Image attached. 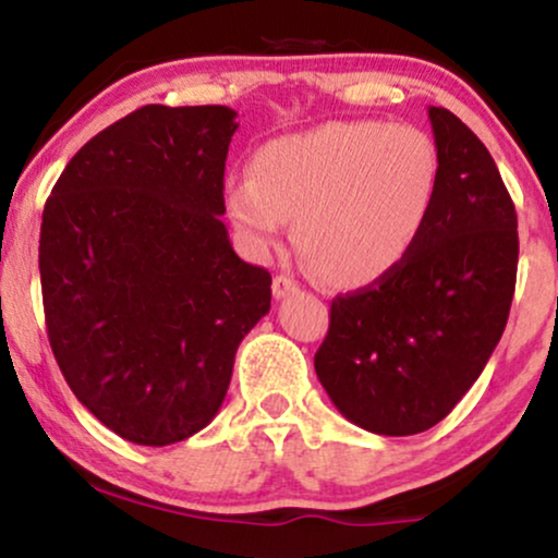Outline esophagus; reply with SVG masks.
Here are the masks:
<instances>
[{
  "mask_svg": "<svg viewBox=\"0 0 558 558\" xmlns=\"http://www.w3.org/2000/svg\"><path fill=\"white\" fill-rule=\"evenodd\" d=\"M296 291H299V283L291 278V275H275V280H272L275 299H286Z\"/></svg>",
  "mask_w": 558,
  "mask_h": 558,
  "instance_id": "obj_1",
  "label": "esophagus"
}]
</instances>
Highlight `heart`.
Here are the masks:
<instances>
[{"label": "heart", "mask_w": 558, "mask_h": 558, "mask_svg": "<svg viewBox=\"0 0 558 558\" xmlns=\"http://www.w3.org/2000/svg\"><path fill=\"white\" fill-rule=\"evenodd\" d=\"M438 149L417 125L332 120L262 144L226 207L252 246L270 248L293 220L310 270L330 286L393 272L420 241L438 191Z\"/></svg>", "instance_id": "b5f03b06"}]
</instances>
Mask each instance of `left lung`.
I'll return each mask as SVG.
<instances>
[{
	"label": "left lung",
	"mask_w": 558,
	"mask_h": 558,
	"mask_svg": "<svg viewBox=\"0 0 558 558\" xmlns=\"http://www.w3.org/2000/svg\"><path fill=\"white\" fill-rule=\"evenodd\" d=\"M438 191L409 257L330 304L315 373L338 412L377 435L430 430L501 341L517 283V213L490 151L430 107Z\"/></svg>",
	"instance_id": "8db88e82"
}]
</instances>
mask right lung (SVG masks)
Returning <instances> with one entry per match:
<instances>
[{
    "instance_id": "add662e5",
    "label": "right lung",
    "mask_w": 558,
    "mask_h": 558,
    "mask_svg": "<svg viewBox=\"0 0 558 558\" xmlns=\"http://www.w3.org/2000/svg\"><path fill=\"white\" fill-rule=\"evenodd\" d=\"M230 107L146 105L81 146L38 241L49 345L70 390L138 446L207 427L272 278L233 252Z\"/></svg>"
}]
</instances>
